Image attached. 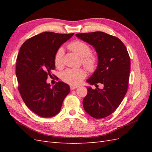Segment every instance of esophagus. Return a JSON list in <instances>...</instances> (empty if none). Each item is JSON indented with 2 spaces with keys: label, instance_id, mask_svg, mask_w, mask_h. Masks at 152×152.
<instances>
[{
  "label": "esophagus",
  "instance_id": "34e87169",
  "mask_svg": "<svg viewBox=\"0 0 152 152\" xmlns=\"http://www.w3.org/2000/svg\"><path fill=\"white\" fill-rule=\"evenodd\" d=\"M78 88V87L76 86H70V89L71 90H74V89H75L76 88Z\"/></svg>",
  "mask_w": 152,
  "mask_h": 152
}]
</instances>
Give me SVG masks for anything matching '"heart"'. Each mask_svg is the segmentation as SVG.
Wrapping results in <instances>:
<instances>
[{
  "label": "heart",
  "instance_id": "b5f03b06",
  "mask_svg": "<svg viewBox=\"0 0 152 152\" xmlns=\"http://www.w3.org/2000/svg\"><path fill=\"white\" fill-rule=\"evenodd\" d=\"M69 48L74 53L82 58V64L89 70H93L97 63V58L91 53V48L88 44L82 41H74L69 45ZM64 50L59 48L56 53L54 62L56 66L61 68L63 65ZM87 75L86 71L83 69H66L61 74V79L66 83L72 85H77Z\"/></svg>",
  "mask_w": 152,
  "mask_h": 152
}]
</instances>
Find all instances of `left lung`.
<instances>
[{
  "instance_id": "8db88e82",
  "label": "left lung",
  "mask_w": 152,
  "mask_h": 152,
  "mask_svg": "<svg viewBox=\"0 0 152 152\" xmlns=\"http://www.w3.org/2000/svg\"><path fill=\"white\" fill-rule=\"evenodd\" d=\"M76 36L91 45L98 56L97 67L86 81L96 88L87 87L83 108L93 118H106L117 109L127 91L131 62L127 48L119 38L103 32ZM99 83L104 86L102 89L98 88Z\"/></svg>"
}]
</instances>
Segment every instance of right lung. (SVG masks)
Segmentation results:
<instances>
[{"mask_svg":"<svg viewBox=\"0 0 152 152\" xmlns=\"http://www.w3.org/2000/svg\"><path fill=\"white\" fill-rule=\"evenodd\" d=\"M73 35L44 32L25 41L19 50L16 62L18 90L27 107L41 117L57 115L70 91L65 83L58 82L51 88L46 80L55 69L57 50Z\"/></svg>","mask_w":152,"mask_h":152,"instance_id":"1","label":"right lung"}]
</instances>
